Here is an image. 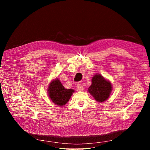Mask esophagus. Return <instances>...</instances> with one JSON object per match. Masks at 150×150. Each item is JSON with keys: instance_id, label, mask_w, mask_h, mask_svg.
<instances>
[{"instance_id": "34e87169", "label": "esophagus", "mask_w": 150, "mask_h": 150, "mask_svg": "<svg viewBox=\"0 0 150 150\" xmlns=\"http://www.w3.org/2000/svg\"><path fill=\"white\" fill-rule=\"evenodd\" d=\"M76 87H77V89H78L79 91H83V89H84L83 86L81 84H77Z\"/></svg>"}]
</instances>
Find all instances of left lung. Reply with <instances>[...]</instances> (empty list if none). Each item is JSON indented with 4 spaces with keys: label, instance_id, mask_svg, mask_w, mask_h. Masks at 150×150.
Segmentation results:
<instances>
[{
    "label": "left lung",
    "instance_id": "8db88e82",
    "mask_svg": "<svg viewBox=\"0 0 150 150\" xmlns=\"http://www.w3.org/2000/svg\"><path fill=\"white\" fill-rule=\"evenodd\" d=\"M92 84L88 91L92 95L95 100L102 103L106 101L110 96L112 85L110 81L99 74H96L92 78Z\"/></svg>",
    "mask_w": 150,
    "mask_h": 150
}]
</instances>
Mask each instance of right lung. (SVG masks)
<instances>
[{
  "label": "right lung",
  "instance_id": "1",
  "mask_svg": "<svg viewBox=\"0 0 150 150\" xmlns=\"http://www.w3.org/2000/svg\"><path fill=\"white\" fill-rule=\"evenodd\" d=\"M74 89H66L58 79L52 80L49 84L48 95L52 101L57 106H64L69 101Z\"/></svg>",
  "mask_w": 150,
  "mask_h": 150
}]
</instances>
